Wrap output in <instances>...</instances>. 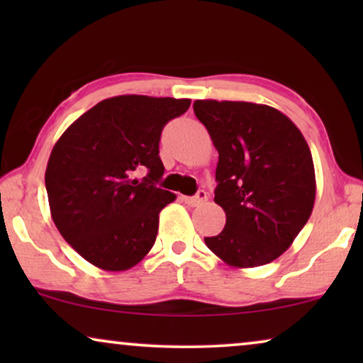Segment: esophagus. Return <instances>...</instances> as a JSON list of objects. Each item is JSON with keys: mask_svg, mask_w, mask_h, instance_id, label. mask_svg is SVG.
I'll use <instances>...</instances> for the list:
<instances>
[{"mask_svg": "<svg viewBox=\"0 0 363 363\" xmlns=\"http://www.w3.org/2000/svg\"><path fill=\"white\" fill-rule=\"evenodd\" d=\"M206 200H208V195H206V191H203V190L198 191L195 196H183V201L190 206H200Z\"/></svg>", "mask_w": 363, "mask_h": 363, "instance_id": "34e87169", "label": "esophagus"}]
</instances>
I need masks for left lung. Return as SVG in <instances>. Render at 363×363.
<instances>
[{
	"label": "left lung",
	"instance_id": "1",
	"mask_svg": "<svg viewBox=\"0 0 363 363\" xmlns=\"http://www.w3.org/2000/svg\"><path fill=\"white\" fill-rule=\"evenodd\" d=\"M193 111L218 150L215 203L226 213L206 246L231 267L279 257L309 220L315 201L311 148L294 122L252 102L195 101Z\"/></svg>",
	"mask_w": 363,
	"mask_h": 363
}]
</instances>
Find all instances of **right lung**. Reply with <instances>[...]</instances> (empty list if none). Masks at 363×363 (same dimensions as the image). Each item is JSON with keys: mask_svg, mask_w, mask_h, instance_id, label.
Masks as SVG:
<instances>
[{"mask_svg": "<svg viewBox=\"0 0 363 363\" xmlns=\"http://www.w3.org/2000/svg\"><path fill=\"white\" fill-rule=\"evenodd\" d=\"M190 99L117 96L67 127L46 168L54 225L64 240L104 271H127L152 250L158 215L175 193L158 188L163 127ZM148 171L143 181L137 171Z\"/></svg>", "mask_w": 363, "mask_h": 363, "instance_id": "right-lung-1", "label": "right lung"}]
</instances>
